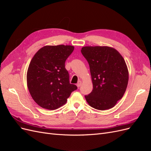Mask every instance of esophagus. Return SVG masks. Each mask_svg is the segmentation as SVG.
<instances>
[{
  "instance_id": "esophagus-1",
  "label": "esophagus",
  "mask_w": 151,
  "mask_h": 151,
  "mask_svg": "<svg viewBox=\"0 0 151 151\" xmlns=\"http://www.w3.org/2000/svg\"><path fill=\"white\" fill-rule=\"evenodd\" d=\"M81 84H82V82L81 81H79L78 83H77V88H79V87L81 86Z\"/></svg>"
}]
</instances>
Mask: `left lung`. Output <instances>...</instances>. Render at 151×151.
Here are the masks:
<instances>
[{"instance_id": "1", "label": "left lung", "mask_w": 151, "mask_h": 151, "mask_svg": "<svg viewBox=\"0 0 151 151\" xmlns=\"http://www.w3.org/2000/svg\"><path fill=\"white\" fill-rule=\"evenodd\" d=\"M81 53L88 62L93 89L85 96L89 106L105 110L123 97L129 82L124 58L116 49L107 46L83 47Z\"/></svg>"}]
</instances>
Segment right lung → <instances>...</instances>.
<instances>
[{
  "label": "right lung",
  "instance_id": "right-lung-1",
  "mask_svg": "<svg viewBox=\"0 0 151 151\" xmlns=\"http://www.w3.org/2000/svg\"><path fill=\"white\" fill-rule=\"evenodd\" d=\"M71 45H47L31 59L27 71V86L34 101L43 108L53 110L65 104L77 86L69 83L65 68L74 51Z\"/></svg>",
  "mask_w": 151,
  "mask_h": 151
}]
</instances>
